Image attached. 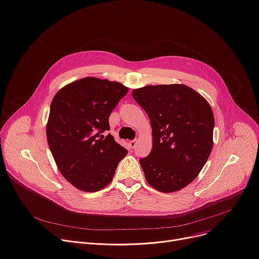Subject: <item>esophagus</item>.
<instances>
[{"label":"esophagus","instance_id":"obj_1","mask_svg":"<svg viewBox=\"0 0 259 259\" xmlns=\"http://www.w3.org/2000/svg\"><path fill=\"white\" fill-rule=\"evenodd\" d=\"M136 144H137V141L136 140H133V141H130L129 142V145L131 147V149H134L136 147Z\"/></svg>","mask_w":259,"mask_h":259}]
</instances>
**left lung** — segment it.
<instances>
[{
    "label": "left lung",
    "instance_id": "left-lung-1",
    "mask_svg": "<svg viewBox=\"0 0 259 259\" xmlns=\"http://www.w3.org/2000/svg\"><path fill=\"white\" fill-rule=\"evenodd\" d=\"M149 115L153 147L140 159L147 182L162 193L185 187L212 149L214 117L208 102L183 84L148 85L132 92Z\"/></svg>",
    "mask_w": 259,
    "mask_h": 259
}]
</instances>
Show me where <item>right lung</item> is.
Listing matches in <instances>:
<instances>
[{
	"instance_id": "right-lung-1",
	"label": "right lung",
	"mask_w": 259,
	"mask_h": 259,
	"mask_svg": "<svg viewBox=\"0 0 259 259\" xmlns=\"http://www.w3.org/2000/svg\"><path fill=\"white\" fill-rule=\"evenodd\" d=\"M122 83L88 77L65 85L51 103L49 148L62 176L83 192L108 185L128 151L111 134L109 116L128 93Z\"/></svg>"
}]
</instances>
